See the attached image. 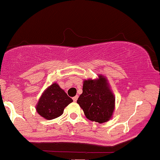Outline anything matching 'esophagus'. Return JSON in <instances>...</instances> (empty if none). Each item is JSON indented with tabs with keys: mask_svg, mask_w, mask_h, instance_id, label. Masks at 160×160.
Here are the masks:
<instances>
[{
	"mask_svg": "<svg viewBox=\"0 0 160 160\" xmlns=\"http://www.w3.org/2000/svg\"><path fill=\"white\" fill-rule=\"evenodd\" d=\"M78 98V95H76V96H74V98H73V100H74V102H77Z\"/></svg>",
	"mask_w": 160,
	"mask_h": 160,
	"instance_id": "34e87169",
	"label": "esophagus"
}]
</instances>
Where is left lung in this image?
<instances>
[{"instance_id": "8db88e82", "label": "left lung", "mask_w": 160, "mask_h": 160, "mask_svg": "<svg viewBox=\"0 0 160 160\" xmlns=\"http://www.w3.org/2000/svg\"><path fill=\"white\" fill-rule=\"evenodd\" d=\"M88 120L103 123L112 118L115 110V96L106 77L83 80L82 93L77 101Z\"/></svg>"}]
</instances>
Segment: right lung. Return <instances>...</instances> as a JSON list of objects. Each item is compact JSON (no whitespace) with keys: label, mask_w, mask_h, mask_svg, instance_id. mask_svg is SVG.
I'll return each mask as SVG.
<instances>
[{"label":"right lung","mask_w":160,"mask_h":160,"mask_svg":"<svg viewBox=\"0 0 160 160\" xmlns=\"http://www.w3.org/2000/svg\"><path fill=\"white\" fill-rule=\"evenodd\" d=\"M73 102L57 82L51 84L42 93L36 104L38 113L46 120L60 117L64 109Z\"/></svg>","instance_id":"right-lung-1"}]
</instances>
